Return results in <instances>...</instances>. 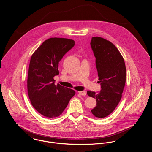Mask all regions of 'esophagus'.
<instances>
[{"instance_id": "1", "label": "esophagus", "mask_w": 152, "mask_h": 152, "mask_svg": "<svg viewBox=\"0 0 152 152\" xmlns=\"http://www.w3.org/2000/svg\"><path fill=\"white\" fill-rule=\"evenodd\" d=\"M79 93L82 95V96H86V92L84 91H79Z\"/></svg>"}]
</instances>
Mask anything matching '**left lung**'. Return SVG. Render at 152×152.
<instances>
[{
    "label": "left lung",
    "instance_id": "left-lung-1",
    "mask_svg": "<svg viewBox=\"0 0 152 152\" xmlns=\"http://www.w3.org/2000/svg\"><path fill=\"white\" fill-rule=\"evenodd\" d=\"M90 45L96 57L101 90L99 93L88 91L87 94L97 101L91 113L97 118H105L113 112L121 99L126 81V67L121 53L110 41L94 37Z\"/></svg>",
    "mask_w": 152,
    "mask_h": 152
}]
</instances>
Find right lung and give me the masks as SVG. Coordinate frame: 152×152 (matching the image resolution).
<instances>
[{
    "label": "right lung",
    "mask_w": 152,
    "mask_h": 152,
    "mask_svg": "<svg viewBox=\"0 0 152 152\" xmlns=\"http://www.w3.org/2000/svg\"><path fill=\"white\" fill-rule=\"evenodd\" d=\"M75 45L73 39L50 38L32 55L28 68L27 90L34 108L47 118L62 114L75 91L58 84L53 77L59 75L58 65Z\"/></svg>",
    "instance_id": "right-lung-1"
}]
</instances>
